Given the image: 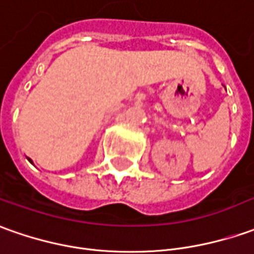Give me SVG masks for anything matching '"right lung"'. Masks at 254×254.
I'll return each instance as SVG.
<instances>
[{
	"label": "right lung",
	"mask_w": 254,
	"mask_h": 254,
	"mask_svg": "<svg viewBox=\"0 0 254 254\" xmlns=\"http://www.w3.org/2000/svg\"><path fill=\"white\" fill-rule=\"evenodd\" d=\"M29 161H30V159H29ZM30 162H32V161H30Z\"/></svg>",
	"instance_id": "1"
}]
</instances>
